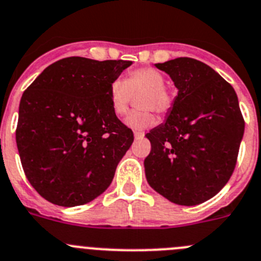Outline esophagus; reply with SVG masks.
I'll list each match as a JSON object with an SVG mask.
<instances>
[{"mask_svg": "<svg viewBox=\"0 0 261 261\" xmlns=\"http://www.w3.org/2000/svg\"><path fill=\"white\" fill-rule=\"evenodd\" d=\"M145 137V133L143 132H137V130H136L135 132V138L136 140H141V138H143Z\"/></svg>", "mask_w": 261, "mask_h": 261, "instance_id": "obj_1", "label": "esophagus"}]
</instances>
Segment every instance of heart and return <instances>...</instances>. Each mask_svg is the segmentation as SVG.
<instances>
[{
  "label": "heart",
  "instance_id": "obj_1",
  "mask_svg": "<svg viewBox=\"0 0 261 261\" xmlns=\"http://www.w3.org/2000/svg\"><path fill=\"white\" fill-rule=\"evenodd\" d=\"M143 92L140 98V107L128 114L125 124L135 130H145L156 123L152 110L160 114L168 111L172 106V97L166 88L163 73L154 68H138L129 72L128 77H116L109 87L112 110L116 115H124L129 109L133 93Z\"/></svg>",
  "mask_w": 261,
  "mask_h": 261
}]
</instances>
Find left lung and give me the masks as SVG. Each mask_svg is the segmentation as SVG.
I'll list each match as a JSON object with an SVG mask.
<instances>
[{"instance_id":"8db88e82","label":"left lung","mask_w":261,"mask_h":261,"mask_svg":"<svg viewBox=\"0 0 261 261\" xmlns=\"http://www.w3.org/2000/svg\"><path fill=\"white\" fill-rule=\"evenodd\" d=\"M177 88L166 121L147 133L149 185L172 203L197 205L215 197L236 168L245 132L238 97L203 62L176 58L155 64Z\"/></svg>"}]
</instances>
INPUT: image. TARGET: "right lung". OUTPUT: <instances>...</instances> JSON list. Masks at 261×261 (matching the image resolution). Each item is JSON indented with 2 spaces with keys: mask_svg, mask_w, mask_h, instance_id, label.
Listing matches in <instances>:
<instances>
[{
  "mask_svg": "<svg viewBox=\"0 0 261 261\" xmlns=\"http://www.w3.org/2000/svg\"><path fill=\"white\" fill-rule=\"evenodd\" d=\"M130 64L70 57L46 67L23 93L16 146L42 198L75 207L110 186L135 137L112 110L109 87Z\"/></svg>",
  "mask_w": 261,
  "mask_h": 261,
  "instance_id": "obj_1",
  "label": "right lung"
}]
</instances>
